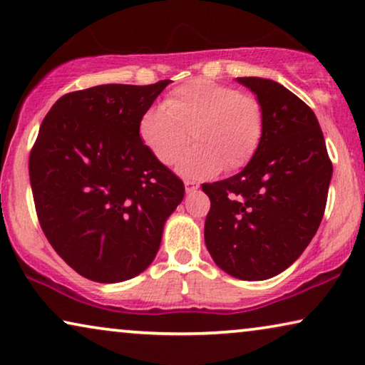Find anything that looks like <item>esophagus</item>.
I'll use <instances>...</instances> for the list:
<instances>
[{
  "instance_id": "obj_1",
  "label": "esophagus",
  "mask_w": 365,
  "mask_h": 365,
  "mask_svg": "<svg viewBox=\"0 0 365 365\" xmlns=\"http://www.w3.org/2000/svg\"><path fill=\"white\" fill-rule=\"evenodd\" d=\"M184 187H186L187 194H192L199 189V184L196 181H189V179H187V181H184Z\"/></svg>"
}]
</instances>
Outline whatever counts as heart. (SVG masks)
Returning a JSON list of instances; mask_svg holds the SVG:
<instances>
[{"label": "heart", "mask_w": 365, "mask_h": 365, "mask_svg": "<svg viewBox=\"0 0 365 365\" xmlns=\"http://www.w3.org/2000/svg\"><path fill=\"white\" fill-rule=\"evenodd\" d=\"M266 114L251 94L239 93L211 79H191L173 89L164 104H151L141 114L138 134L144 148L161 164H173L184 153L176 171L204 179L224 168L236 171L256 156L264 138Z\"/></svg>", "instance_id": "heart-1"}]
</instances>
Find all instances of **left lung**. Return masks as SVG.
Masks as SVG:
<instances>
[{
	"label": "left lung",
	"instance_id": "left-lung-1",
	"mask_svg": "<svg viewBox=\"0 0 365 365\" xmlns=\"http://www.w3.org/2000/svg\"><path fill=\"white\" fill-rule=\"evenodd\" d=\"M266 114L264 138L236 176L202 184L211 199L204 241L229 276L264 281L312 241L327 202L332 163L316 114L272 79L237 78Z\"/></svg>",
	"mask_w": 365,
	"mask_h": 365
}]
</instances>
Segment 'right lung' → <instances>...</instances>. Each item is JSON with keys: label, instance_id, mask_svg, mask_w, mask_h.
Here are the masks:
<instances>
[{"label": "right lung", "instance_id": "1", "mask_svg": "<svg viewBox=\"0 0 365 365\" xmlns=\"http://www.w3.org/2000/svg\"><path fill=\"white\" fill-rule=\"evenodd\" d=\"M169 79L101 84L49 109L29 154L44 236L63 261L96 282H123L156 257L184 184L144 148L138 123Z\"/></svg>", "mask_w": 365, "mask_h": 365}]
</instances>
